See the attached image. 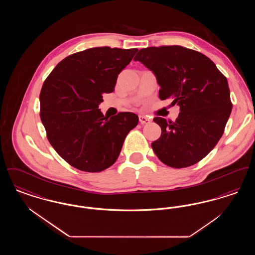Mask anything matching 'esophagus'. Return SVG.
Masks as SVG:
<instances>
[{
	"label": "esophagus",
	"mask_w": 255,
	"mask_h": 255,
	"mask_svg": "<svg viewBox=\"0 0 255 255\" xmlns=\"http://www.w3.org/2000/svg\"><path fill=\"white\" fill-rule=\"evenodd\" d=\"M138 119H139V122L141 124H149L150 122H152L151 119H149L147 116H139Z\"/></svg>",
	"instance_id": "esophagus-1"
}]
</instances>
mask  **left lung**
<instances>
[{
	"mask_svg": "<svg viewBox=\"0 0 255 255\" xmlns=\"http://www.w3.org/2000/svg\"><path fill=\"white\" fill-rule=\"evenodd\" d=\"M133 60L155 74L161 100L180 106L175 122L154 119L161 128L152 142L155 154L173 168L197 163L218 143L231 116L227 78L206 55L181 46L141 49Z\"/></svg>",
	"mask_w": 255,
	"mask_h": 255,
	"instance_id": "8db88e82",
	"label": "left lung"
}]
</instances>
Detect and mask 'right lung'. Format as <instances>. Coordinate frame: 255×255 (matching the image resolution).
Instances as JSON below:
<instances>
[{
    "instance_id": "right-lung-1",
    "label": "right lung",
    "mask_w": 255,
    "mask_h": 255,
    "mask_svg": "<svg viewBox=\"0 0 255 255\" xmlns=\"http://www.w3.org/2000/svg\"><path fill=\"white\" fill-rule=\"evenodd\" d=\"M137 49L93 48L72 54L54 68L40 93V117L49 143L72 166L100 172L119 158L124 139L137 125L130 112L104 117L98 105L114 92L118 75Z\"/></svg>"
}]
</instances>
